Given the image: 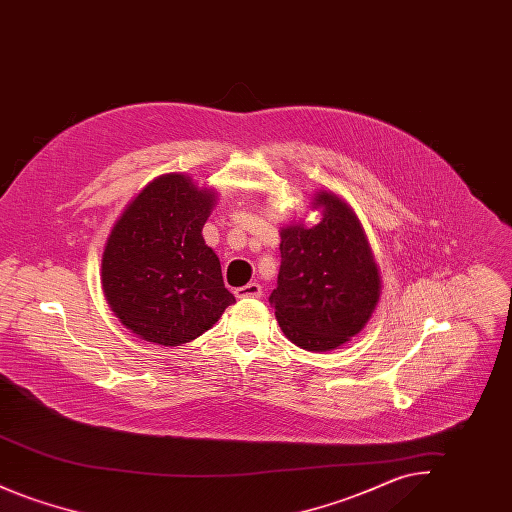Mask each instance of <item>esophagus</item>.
<instances>
[{"mask_svg": "<svg viewBox=\"0 0 512 512\" xmlns=\"http://www.w3.org/2000/svg\"><path fill=\"white\" fill-rule=\"evenodd\" d=\"M236 295L240 299H259L263 295V288L257 282H249V284H245L244 288H238Z\"/></svg>", "mask_w": 512, "mask_h": 512, "instance_id": "1", "label": "esophagus"}]
</instances>
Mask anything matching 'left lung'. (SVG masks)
<instances>
[{
    "mask_svg": "<svg viewBox=\"0 0 512 512\" xmlns=\"http://www.w3.org/2000/svg\"><path fill=\"white\" fill-rule=\"evenodd\" d=\"M322 220L282 228L280 272L268 301L286 338L330 351L363 330L380 297V276L363 228L338 195L318 192Z\"/></svg>",
    "mask_w": 512,
    "mask_h": 512,
    "instance_id": "left-lung-1",
    "label": "left lung"
}]
</instances>
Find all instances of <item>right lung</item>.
Returning <instances> with one entry per match:
<instances>
[{"mask_svg":"<svg viewBox=\"0 0 512 512\" xmlns=\"http://www.w3.org/2000/svg\"><path fill=\"white\" fill-rule=\"evenodd\" d=\"M215 194L184 174L149 182L103 251L101 284L113 313L142 340L180 345L207 332L236 299L201 230Z\"/></svg>","mask_w":512,"mask_h":512,"instance_id":"right-lung-1","label":"right lung"}]
</instances>
